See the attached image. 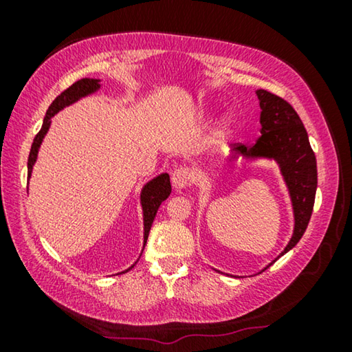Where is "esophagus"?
Here are the masks:
<instances>
[{"label": "esophagus", "mask_w": 352, "mask_h": 352, "mask_svg": "<svg viewBox=\"0 0 352 352\" xmlns=\"http://www.w3.org/2000/svg\"><path fill=\"white\" fill-rule=\"evenodd\" d=\"M192 181H194V175H192V171L186 166L177 168V170L173 171L171 175V182L175 189H186L187 186H190Z\"/></svg>", "instance_id": "1"}]
</instances>
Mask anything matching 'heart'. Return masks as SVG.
I'll return each instance as SVG.
<instances>
[{"label": "heart", "mask_w": 352, "mask_h": 352, "mask_svg": "<svg viewBox=\"0 0 352 352\" xmlns=\"http://www.w3.org/2000/svg\"><path fill=\"white\" fill-rule=\"evenodd\" d=\"M219 126H221V129H226V128H228V126H229V120H228V118H224L223 122H221Z\"/></svg>", "instance_id": "heart-1"}]
</instances>
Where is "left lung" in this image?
Here are the masks:
<instances>
[{
  "instance_id": "1",
  "label": "left lung",
  "mask_w": 352,
  "mask_h": 352,
  "mask_svg": "<svg viewBox=\"0 0 352 352\" xmlns=\"http://www.w3.org/2000/svg\"><path fill=\"white\" fill-rule=\"evenodd\" d=\"M256 96L261 107V136L252 146L234 144L230 158H272L280 166L295 214V229L285 250L277 256L280 258L300 242L309 224L317 189V163L305 124L295 109L266 89H258Z\"/></svg>"
}]
</instances>
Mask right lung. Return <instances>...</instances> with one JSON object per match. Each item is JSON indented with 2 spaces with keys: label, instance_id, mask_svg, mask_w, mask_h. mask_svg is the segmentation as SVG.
<instances>
[{
  "label": "right lung",
  "instance_id": "add662e5",
  "mask_svg": "<svg viewBox=\"0 0 352 352\" xmlns=\"http://www.w3.org/2000/svg\"><path fill=\"white\" fill-rule=\"evenodd\" d=\"M100 88L99 80L94 78H81L78 81H75L70 88H67L64 93H60L57 98L52 100V104L47 109L46 117L43 120V126L40 129V133L36 134L35 139H33L32 148H30V155H28V179H30L33 165L36 162V155H38V148H40L43 138L46 136L47 129H50L51 124V118L54 115L65 107V105H70L78 100L80 98H85V96L93 94ZM171 194V182H170V176L166 173L157 176L155 179L148 181L144 189L141 192V205H142V213H144V247H146L148 232H151L152 223L155 219V214L158 211V206L162 205L163 200H166ZM131 267H134V264ZM129 267V269H131ZM129 269H126L124 272H128Z\"/></svg>",
  "mask_w": 352,
  "mask_h": 352
}]
</instances>
